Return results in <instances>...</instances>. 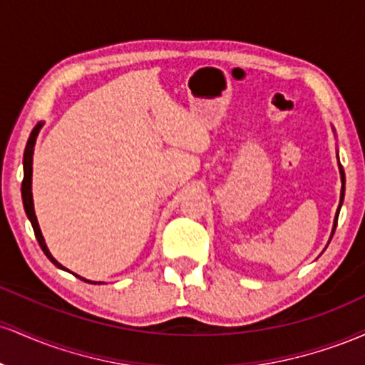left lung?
<instances>
[{
	"mask_svg": "<svg viewBox=\"0 0 365 365\" xmlns=\"http://www.w3.org/2000/svg\"><path fill=\"white\" fill-rule=\"evenodd\" d=\"M340 163V161H338ZM340 177H341V194H340V206H338L336 216H334V223H333V232H331V238H333L334 230H336V223H338V215H340V207L343 204V197H345V171H343V166L340 165Z\"/></svg>",
	"mask_w": 365,
	"mask_h": 365,
	"instance_id": "obj_1",
	"label": "left lung"
}]
</instances>
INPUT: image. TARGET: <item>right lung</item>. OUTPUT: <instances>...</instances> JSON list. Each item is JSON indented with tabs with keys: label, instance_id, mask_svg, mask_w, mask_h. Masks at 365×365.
Returning a JSON list of instances; mask_svg holds the SVG:
<instances>
[{
	"label": "right lung",
	"instance_id": "right-lung-1",
	"mask_svg": "<svg viewBox=\"0 0 365 365\" xmlns=\"http://www.w3.org/2000/svg\"><path fill=\"white\" fill-rule=\"evenodd\" d=\"M43 128V123H37L34 130L31 132V137H29L27 140V145H25V153H24V182H22V200H24V209L25 212H27V217L31 220V225L32 228H34V233H36V238L37 242H39L41 249H43V252L46 254V257L51 261L54 266L60 267V269H65V267L61 266L60 262L56 261V259L53 257L51 252L48 250V245H46L44 242V237L43 233H41V228H39V223H37V217H36V212H34V200H32V154H34V145H36V139H37V133H39V130ZM68 271V269H65ZM77 278H81L78 274H75ZM83 279V278H81ZM83 282H89V279H83ZM92 283V282H89ZM96 284V283H94Z\"/></svg>",
	"mask_w": 365,
	"mask_h": 365
}]
</instances>
